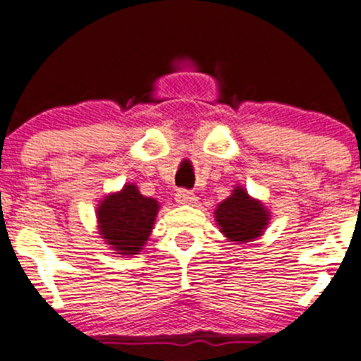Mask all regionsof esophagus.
<instances>
[{
  "label": "esophagus",
  "instance_id": "obj_1",
  "mask_svg": "<svg viewBox=\"0 0 361 361\" xmlns=\"http://www.w3.org/2000/svg\"><path fill=\"white\" fill-rule=\"evenodd\" d=\"M176 202L179 203V205H195L196 196L192 195L191 191L180 189V191H177V195H176Z\"/></svg>",
  "mask_w": 361,
  "mask_h": 361
}]
</instances>
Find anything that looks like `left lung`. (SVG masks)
<instances>
[{
	"mask_svg": "<svg viewBox=\"0 0 361 361\" xmlns=\"http://www.w3.org/2000/svg\"><path fill=\"white\" fill-rule=\"evenodd\" d=\"M214 219L228 242L247 244L265 233L270 210L262 200L252 198L242 185H235L231 195L216 207Z\"/></svg>",
	"mask_w": 361,
	"mask_h": 361,
	"instance_id": "1",
	"label": "left lung"
}]
</instances>
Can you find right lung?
Returning <instances> with one entry per match:
<instances>
[{
    "label": "right lung",
    "instance_id": "1",
    "mask_svg": "<svg viewBox=\"0 0 361 361\" xmlns=\"http://www.w3.org/2000/svg\"><path fill=\"white\" fill-rule=\"evenodd\" d=\"M159 202L138 191L128 182L119 191L109 192L96 207L98 233L114 255H140L154 228Z\"/></svg>",
    "mask_w": 361,
    "mask_h": 361
}]
</instances>
